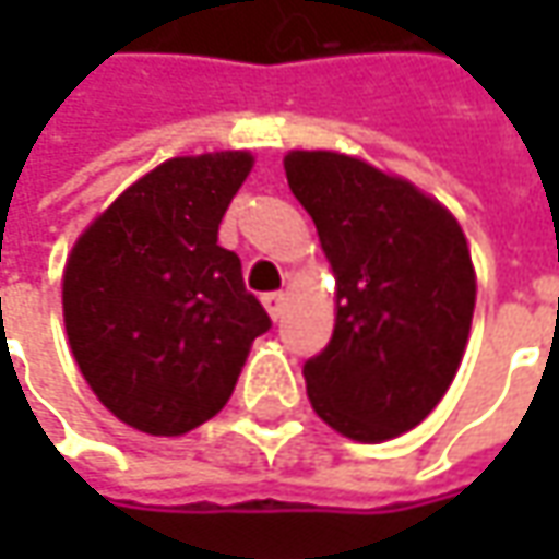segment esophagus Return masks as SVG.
Masks as SVG:
<instances>
[{
  "label": "esophagus",
  "instance_id": "esophagus-1",
  "mask_svg": "<svg viewBox=\"0 0 559 559\" xmlns=\"http://www.w3.org/2000/svg\"><path fill=\"white\" fill-rule=\"evenodd\" d=\"M264 308H267V313L273 320H280L283 311H286V295H283V292H267V295H264Z\"/></svg>",
  "mask_w": 559,
  "mask_h": 559
}]
</instances>
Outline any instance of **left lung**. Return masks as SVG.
Masks as SVG:
<instances>
[{
    "label": "left lung",
    "mask_w": 559,
    "mask_h": 559,
    "mask_svg": "<svg viewBox=\"0 0 559 559\" xmlns=\"http://www.w3.org/2000/svg\"><path fill=\"white\" fill-rule=\"evenodd\" d=\"M286 180L335 273L333 338L305 360L311 407L348 439H395L461 367L476 305L463 229L407 180L348 155L292 152Z\"/></svg>",
    "instance_id": "obj_1"
}]
</instances>
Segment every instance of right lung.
<instances>
[{
    "instance_id": "1",
    "label": "right lung",
    "mask_w": 559,
    "mask_h": 559,
    "mask_svg": "<svg viewBox=\"0 0 559 559\" xmlns=\"http://www.w3.org/2000/svg\"><path fill=\"white\" fill-rule=\"evenodd\" d=\"M251 170L246 152L145 174L71 251L64 326L98 401L148 436H183L224 407L248 348L273 326L217 226Z\"/></svg>"
}]
</instances>
